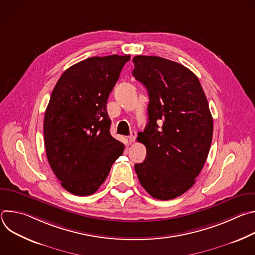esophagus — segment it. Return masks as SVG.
<instances>
[{
    "label": "esophagus",
    "mask_w": 255,
    "mask_h": 255,
    "mask_svg": "<svg viewBox=\"0 0 255 255\" xmlns=\"http://www.w3.org/2000/svg\"><path fill=\"white\" fill-rule=\"evenodd\" d=\"M129 141L130 142H134L135 141V139H136V132L135 131H131V133H130V135H129Z\"/></svg>",
    "instance_id": "34e87169"
}]
</instances>
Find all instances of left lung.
Listing matches in <instances>:
<instances>
[{
	"instance_id": "left-lung-1",
	"label": "left lung",
	"mask_w": 255,
	"mask_h": 255,
	"mask_svg": "<svg viewBox=\"0 0 255 255\" xmlns=\"http://www.w3.org/2000/svg\"><path fill=\"white\" fill-rule=\"evenodd\" d=\"M133 63V77L149 96L148 123L137 137L146 157L134 165L135 171L151 197L171 200L193 187L206 162L213 136L209 104L188 67L145 55L135 56Z\"/></svg>"
}]
</instances>
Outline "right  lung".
Instances as JSON below:
<instances>
[{"instance_id":"right-lung-1","label":"right lung","mask_w":255,"mask_h":255,"mask_svg":"<svg viewBox=\"0 0 255 255\" xmlns=\"http://www.w3.org/2000/svg\"><path fill=\"white\" fill-rule=\"evenodd\" d=\"M130 55L90 57L67 68L44 116L48 162L61 186L77 196L98 191L124 144L110 134L109 95Z\"/></svg>"}]
</instances>
